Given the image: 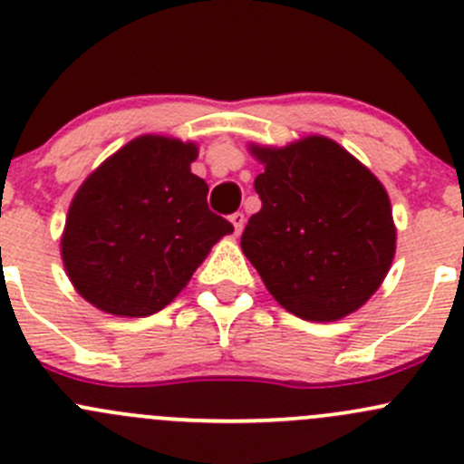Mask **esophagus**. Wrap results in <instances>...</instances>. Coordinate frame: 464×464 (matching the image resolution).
I'll list each match as a JSON object with an SVG mask.
<instances>
[{
	"instance_id": "1",
	"label": "esophagus",
	"mask_w": 464,
	"mask_h": 464,
	"mask_svg": "<svg viewBox=\"0 0 464 464\" xmlns=\"http://www.w3.org/2000/svg\"><path fill=\"white\" fill-rule=\"evenodd\" d=\"M231 224H233V228H236V233H242V228H245V213H240V210H237V213H233Z\"/></svg>"
}]
</instances>
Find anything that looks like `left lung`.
<instances>
[{
  "instance_id": "1",
  "label": "left lung",
  "mask_w": 464,
  "mask_h": 464,
  "mask_svg": "<svg viewBox=\"0 0 464 464\" xmlns=\"http://www.w3.org/2000/svg\"><path fill=\"white\" fill-rule=\"evenodd\" d=\"M262 208L242 251L271 296L294 316L330 323L357 312L386 278L397 228L382 181L327 137L285 148L249 145Z\"/></svg>"
}]
</instances>
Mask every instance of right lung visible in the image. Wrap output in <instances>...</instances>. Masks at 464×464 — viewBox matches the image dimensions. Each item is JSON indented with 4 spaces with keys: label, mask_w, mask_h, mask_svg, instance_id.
Masks as SVG:
<instances>
[{
    "label": "right lung",
    "mask_w": 464,
    "mask_h": 464,
    "mask_svg": "<svg viewBox=\"0 0 464 464\" xmlns=\"http://www.w3.org/2000/svg\"><path fill=\"white\" fill-rule=\"evenodd\" d=\"M198 143L143 134L107 157L69 206L60 254L76 292L101 312L141 319L188 285L231 222L190 172Z\"/></svg>",
    "instance_id": "add662e5"
}]
</instances>
